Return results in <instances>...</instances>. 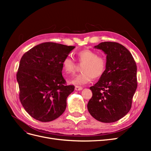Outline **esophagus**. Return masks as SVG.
I'll use <instances>...</instances> for the list:
<instances>
[{
    "instance_id": "34e87169",
    "label": "esophagus",
    "mask_w": 151,
    "mask_h": 151,
    "mask_svg": "<svg viewBox=\"0 0 151 151\" xmlns=\"http://www.w3.org/2000/svg\"><path fill=\"white\" fill-rule=\"evenodd\" d=\"M83 88H82V87H81V86H76V87H75V90H76V91H81V90H83Z\"/></svg>"
}]
</instances>
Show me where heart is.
Segmentation results:
<instances>
[{"mask_svg":"<svg viewBox=\"0 0 151 151\" xmlns=\"http://www.w3.org/2000/svg\"><path fill=\"white\" fill-rule=\"evenodd\" d=\"M79 62L84 63L81 74L69 81L72 84L83 86L91 83L94 78L101 77L106 68V58L103 55H98L93 50H83L77 53ZM62 67L65 74H72L76 71V63L71 57H65L62 61Z\"/></svg>","mask_w":151,"mask_h":151,"instance_id":"1","label":"heart"}]
</instances>
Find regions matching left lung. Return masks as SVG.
<instances>
[{
  "mask_svg": "<svg viewBox=\"0 0 151 151\" xmlns=\"http://www.w3.org/2000/svg\"><path fill=\"white\" fill-rule=\"evenodd\" d=\"M95 48L106 54V68L97 83L91 86L93 96L88 104L91 115L104 123L121 119L129 113L137 87V65L122 45L105 42Z\"/></svg>",
  "mask_w": 151,
  "mask_h": 151,
  "instance_id": "8db88e82",
  "label": "left lung"
}]
</instances>
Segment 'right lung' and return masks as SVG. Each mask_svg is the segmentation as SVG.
<instances>
[{
	"label": "right lung",
	"mask_w": 151,
	"mask_h": 151,
	"mask_svg": "<svg viewBox=\"0 0 151 151\" xmlns=\"http://www.w3.org/2000/svg\"><path fill=\"white\" fill-rule=\"evenodd\" d=\"M76 47L46 42L26 52L16 74L19 99L26 112L42 122H51L65 111L67 98L74 90L62 76V61Z\"/></svg>",
	"instance_id": "obj_1"
}]
</instances>
